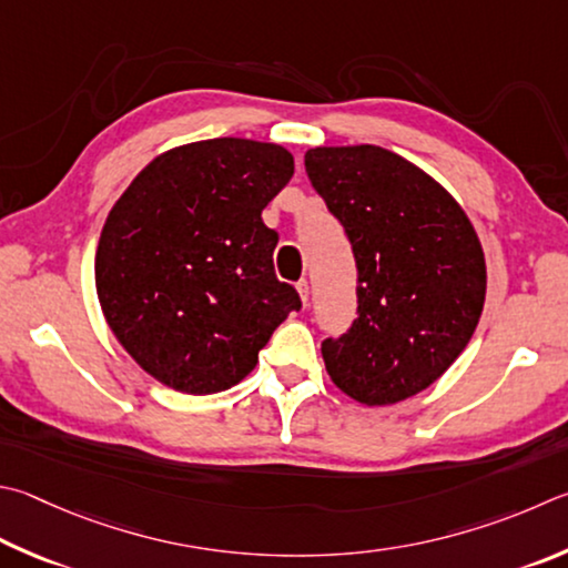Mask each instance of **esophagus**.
<instances>
[{
	"label": "esophagus",
	"mask_w": 568,
	"mask_h": 568,
	"mask_svg": "<svg viewBox=\"0 0 568 568\" xmlns=\"http://www.w3.org/2000/svg\"><path fill=\"white\" fill-rule=\"evenodd\" d=\"M295 287H297V293H301L303 305H307V295H311V285H307V281H301Z\"/></svg>",
	"instance_id": "34e87169"
}]
</instances>
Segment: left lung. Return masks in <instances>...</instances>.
<instances>
[{"mask_svg":"<svg viewBox=\"0 0 568 568\" xmlns=\"http://www.w3.org/2000/svg\"><path fill=\"white\" fill-rule=\"evenodd\" d=\"M305 171L357 263V320L323 343L325 369L347 397L395 405L445 375L477 329V231L435 179L387 149L317 146Z\"/></svg>","mask_w":568,"mask_h":568,"instance_id":"left-lung-1","label":"left lung"}]
</instances>
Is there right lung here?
I'll return each instance as SVG.
<instances>
[{"label":"right lung","instance_id":"add662e5","mask_svg":"<svg viewBox=\"0 0 568 568\" xmlns=\"http://www.w3.org/2000/svg\"><path fill=\"white\" fill-rule=\"evenodd\" d=\"M291 151L251 139L185 143L113 203L94 277L111 333L171 389L223 392L251 373L301 295L275 277L261 213L293 179Z\"/></svg>","mask_w":568,"mask_h":568}]
</instances>
